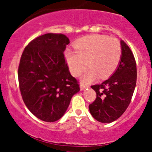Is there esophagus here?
I'll use <instances>...</instances> for the list:
<instances>
[{
	"label": "esophagus",
	"instance_id": "obj_1",
	"mask_svg": "<svg viewBox=\"0 0 152 152\" xmlns=\"http://www.w3.org/2000/svg\"><path fill=\"white\" fill-rule=\"evenodd\" d=\"M89 87L88 85H83V84H81V85H80V89H81V90H85V89L87 88V87Z\"/></svg>",
	"mask_w": 152,
	"mask_h": 152
}]
</instances>
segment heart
I'll list each match as a JSON object with an SVG mask.
<instances>
[{"instance_id": "b5f03b06", "label": "heart", "mask_w": 152, "mask_h": 152, "mask_svg": "<svg viewBox=\"0 0 152 152\" xmlns=\"http://www.w3.org/2000/svg\"><path fill=\"white\" fill-rule=\"evenodd\" d=\"M74 50L67 49L65 57L69 70L73 76H78L90 67L82 77L84 82L111 76L118 66L122 55V48L117 39L102 34L83 37L74 42ZM88 64H86V62Z\"/></svg>"}]
</instances>
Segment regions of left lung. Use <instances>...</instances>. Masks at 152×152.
Wrapping results in <instances>:
<instances>
[{
	"label": "left lung",
	"mask_w": 152,
	"mask_h": 152,
	"mask_svg": "<svg viewBox=\"0 0 152 152\" xmlns=\"http://www.w3.org/2000/svg\"><path fill=\"white\" fill-rule=\"evenodd\" d=\"M122 55L117 70L100 85H92L96 99L89 105L90 114L98 121L111 123L124 114L131 102L137 81V67L131 49L121 40Z\"/></svg>",
	"instance_id": "left-lung-1"
}]
</instances>
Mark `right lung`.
<instances>
[{"mask_svg": "<svg viewBox=\"0 0 152 152\" xmlns=\"http://www.w3.org/2000/svg\"><path fill=\"white\" fill-rule=\"evenodd\" d=\"M69 43L65 34H45L31 41L21 56L18 81L23 100L29 111L43 121L60 119L71 98L80 90L65 59Z\"/></svg>", "mask_w": 152, "mask_h": 152, "instance_id": "1", "label": "right lung"}]
</instances>
